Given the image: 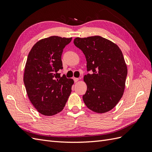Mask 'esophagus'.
Here are the masks:
<instances>
[{
  "instance_id": "esophagus-1",
  "label": "esophagus",
  "mask_w": 152,
  "mask_h": 152,
  "mask_svg": "<svg viewBox=\"0 0 152 152\" xmlns=\"http://www.w3.org/2000/svg\"><path fill=\"white\" fill-rule=\"evenodd\" d=\"M73 80H74V82H77L78 80H79V78H75V77H74V78H73Z\"/></svg>"
}]
</instances>
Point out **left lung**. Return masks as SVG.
Returning a JSON list of instances; mask_svg holds the SVG:
<instances>
[{
	"instance_id": "left-lung-1",
	"label": "left lung",
	"mask_w": 152,
	"mask_h": 152,
	"mask_svg": "<svg viewBox=\"0 0 152 152\" xmlns=\"http://www.w3.org/2000/svg\"><path fill=\"white\" fill-rule=\"evenodd\" d=\"M73 43L84 54L87 71L93 72L84 77L87 87L82 96L84 103L98 113L112 110L123 96L127 75L122 50L101 36L77 37Z\"/></svg>"
}]
</instances>
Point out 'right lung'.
Wrapping results in <instances>:
<instances>
[{"mask_svg": "<svg viewBox=\"0 0 152 152\" xmlns=\"http://www.w3.org/2000/svg\"><path fill=\"white\" fill-rule=\"evenodd\" d=\"M72 38L51 36L38 41L28 54L23 81L26 93L37 111L52 116L62 111L74 81L60 75L63 49Z\"/></svg>", "mask_w": 152, "mask_h": 152, "instance_id": "add662e5", "label": "right lung"}]
</instances>
